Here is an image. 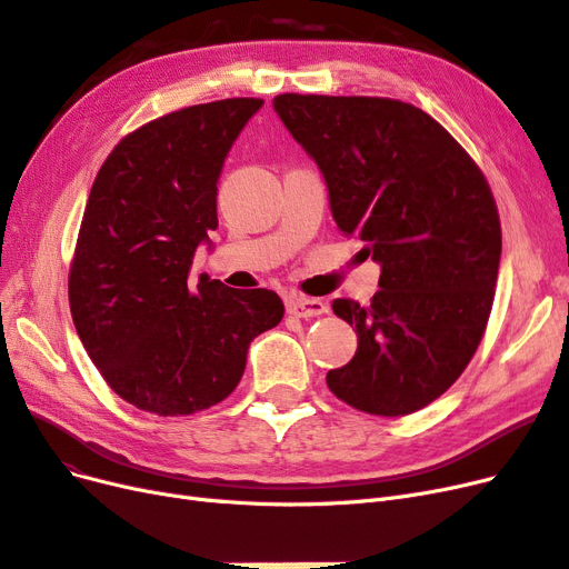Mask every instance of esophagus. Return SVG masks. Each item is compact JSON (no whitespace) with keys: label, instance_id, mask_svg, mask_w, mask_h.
Wrapping results in <instances>:
<instances>
[{"label":"esophagus","instance_id":"34e87169","mask_svg":"<svg viewBox=\"0 0 569 569\" xmlns=\"http://www.w3.org/2000/svg\"><path fill=\"white\" fill-rule=\"evenodd\" d=\"M288 315L298 317V319H311V317H321L328 311L326 302L319 298H305V296H290L286 302Z\"/></svg>","mask_w":569,"mask_h":569}]
</instances>
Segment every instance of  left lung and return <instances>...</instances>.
I'll list each match as a JSON object with an SVG mask.
<instances>
[{
  "mask_svg": "<svg viewBox=\"0 0 569 569\" xmlns=\"http://www.w3.org/2000/svg\"><path fill=\"white\" fill-rule=\"evenodd\" d=\"M273 111L319 164L338 229L380 264L369 307L333 300L359 347L328 388L373 416L428 407L466 371L497 288L501 222L482 170L397 99L279 94Z\"/></svg>",
  "mask_w": 569,
  "mask_h": 569,
  "instance_id": "1",
  "label": "left lung"
}]
</instances>
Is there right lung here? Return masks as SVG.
<instances>
[{
    "instance_id": "add662e5",
    "label": "right lung",
    "mask_w": 569,
    "mask_h": 569,
    "mask_svg": "<svg viewBox=\"0 0 569 569\" xmlns=\"http://www.w3.org/2000/svg\"><path fill=\"white\" fill-rule=\"evenodd\" d=\"M262 99L198 103L120 139L91 184L68 300L89 359L116 395L156 416L227 399L250 342L283 319L273 290L189 281L217 229V181Z\"/></svg>"
}]
</instances>
